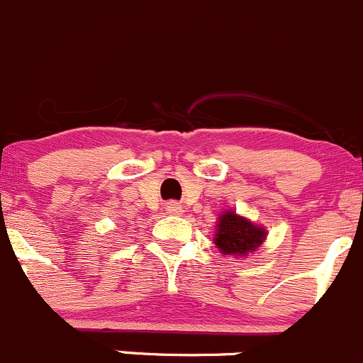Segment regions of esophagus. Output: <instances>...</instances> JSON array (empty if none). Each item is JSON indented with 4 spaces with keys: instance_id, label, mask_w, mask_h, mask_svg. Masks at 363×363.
<instances>
[{
    "instance_id": "1",
    "label": "esophagus",
    "mask_w": 363,
    "mask_h": 363,
    "mask_svg": "<svg viewBox=\"0 0 363 363\" xmlns=\"http://www.w3.org/2000/svg\"><path fill=\"white\" fill-rule=\"evenodd\" d=\"M166 211L169 215H180L182 213V206L177 203V201H171V203L166 204Z\"/></svg>"
}]
</instances>
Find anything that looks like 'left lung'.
<instances>
[{
  "instance_id": "obj_1",
  "label": "left lung",
  "mask_w": 363,
  "mask_h": 363,
  "mask_svg": "<svg viewBox=\"0 0 363 363\" xmlns=\"http://www.w3.org/2000/svg\"><path fill=\"white\" fill-rule=\"evenodd\" d=\"M267 228L254 224L235 210H225L218 215L213 243L220 254L233 257H247L259 249L267 240Z\"/></svg>"
}]
</instances>
